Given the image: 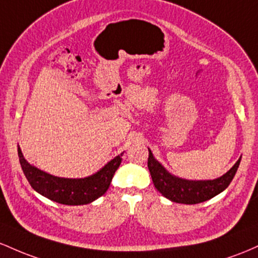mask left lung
I'll return each mask as SVG.
<instances>
[{"label":"left lung","mask_w":258,"mask_h":258,"mask_svg":"<svg viewBox=\"0 0 258 258\" xmlns=\"http://www.w3.org/2000/svg\"><path fill=\"white\" fill-rule=\"evenodd\" d=\"M241 157L228 170L225 174L213 180H187L172 175L162 164L153 157L149 149V167L153 185L164 198L176 204L195 205L215 198L223 190L229 186L236 170H238Z\"/></svg>","instance_id":"1"}]
</instances>
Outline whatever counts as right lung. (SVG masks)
Segmentation results:
<instances>
[{
    "mask_svg": "<svg viewBox=\"0 0 258 258\" xmlns=\"http://www.w3.org/2000/svg\"><path fill=\"white\" fill-rule=\"evenodd\" d=\"M120 155L115 156L105 167L90 176L80 179L59 178L31 166L18 147V157L24 175L35 191L45 198L68 206L88 205L102 196L109 187L115 170L120 166Z\"/></svg>",
    "mask_w": 258,
    "mask_h": 258,
    "instance_id": "1",
    "label": "right lung"
}]
</instances>
